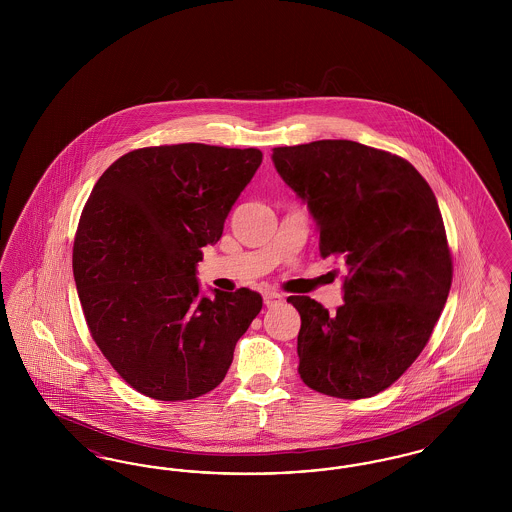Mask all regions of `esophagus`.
I'll return each instance as SVG.
<instances>
[{
	"instance_id": "obj_1",
	"label": "esophagus",
	"mask_w": 512,
	"mask_h": 512,
	"mask_svg": "<svg viewBox=\"0 0 512 512\" xmlns=\"http://www.w3.org/2000/svg\"><path fill=\"white\" fill-rule=\"evenodd\" d=\"M263 299H265L267 307H276V305H280L284 301V297L278 292H267L263 295Z\"/></svg>"
}]
</instances>
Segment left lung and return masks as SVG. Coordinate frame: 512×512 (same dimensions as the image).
<instances>
[{
    "mask_svg": "<svg viewBox=\"0 0 512 512\" xmlns=\"http://www.w3.org/2000/svg\"><path fill=\"white\" fill-rule=\"evenodd\" d=\"M272 161L317 219L320 257L345 265L336 313L288 297L301 315V380L330 397H372L413 365L449 295L436 195L407 159L351 140L274 147Z\"/></svg>",
    "mask_w": 512,
    "mask_h": 512,
    "instance_id": "1",
    "label": "left lung"
}]
</instances>
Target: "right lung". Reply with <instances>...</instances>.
Returning a JSON list of instances; mask_svg holds the SVG:
<instances>
[{
	"label": "right lung",
	"mask_w": 512,
	"mask_h": 512,
	"mask_svg": "<svg viewBox=\"0 0 512 512\" xmlns=\"http://www.w3.org/2000/svg\"><path fill=\"white\" fill-rule=\"evenodd\" d=\"M261 161L255 147H140L99 176L82 209L73 272L90 336L146 397L215 390L263 307L247 288L199 297L195 278Z\"/></svg>",
	"instance_id": "add662e5"
}]
</instances>
